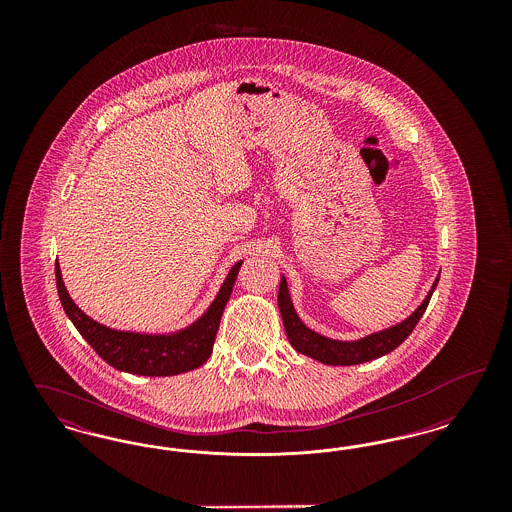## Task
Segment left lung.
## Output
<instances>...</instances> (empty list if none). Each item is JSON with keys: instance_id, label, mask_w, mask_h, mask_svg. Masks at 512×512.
Listing matches in <instances>:
<instances>
[{"instance_id": "obj_1", "label": "left lung", "mask_w": 512, "mask_h": 512, "mask_svg": "<svg viewBox=\"0 0 512 512\" xmlns=\"http://www.w3.org/2000/svg\"><path fill=\"white\" fill-rule=\"evenodd\" d=\"M439 276L436 282L432 284L430 292L424 297V301L418 305V309L414 311L411 317L405 318L403 322L390 326L386 330L374 332L366 338L355 341H341L326 338L322 334H318L315 330L307 328L301 318L297 317L295 309H293L292 297H290V290H288V282L282 276L280 280V288H278V307H280V315H282V322H284V330L286 336L293 345L295 351L320 361L324 365L334 366H351L361 365L366 361L378 359L388 355L395 347H399L403 341L409 338V334L413 332L414 326L418 324L420 317L424 315L430 297L438 286Z\"/></svg>"}]
</instances>
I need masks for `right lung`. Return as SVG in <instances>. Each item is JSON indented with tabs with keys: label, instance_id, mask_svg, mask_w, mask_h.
Masks as SVG:
<instances>
[{
	"label": "right lung",
	"instance_id": "obj_1",
	"mask_svg": "<svg viewBox=\"0 0 512 512\" xmlns=\"http://www.w3.org/2000/svg\"><path fill=\"white\" fill-rule=\"evenodd\" d=\"M242 263L244 261H238L230 268L207 311L190 326L171 334L124 332L99 324L71 299L59 263H55V282L67 317L71 318L80 336L92 345V349L107 365L138 376H174L194 370L211 357L220 317L230 299Z\"/></svg>",
	"mask_w": 512,
	"mask_h": 512
}]
</instances>
